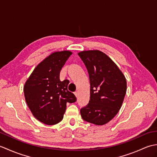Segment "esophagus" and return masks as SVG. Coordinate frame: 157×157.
I'll use <instances>...</instances> for the list:
<instances>
[{
    "label": "esophagus",
    "instance_id": "obj_1",
    "mask_svg": "<svg viewBox=\"0 0 157 157\" xmlns=\"http://www.w3.org/2000/svg\"><path fill=\"white\" fill-rule=\"evenodd\" d=\"M78 94H79V93H78V92H74V94H75V96H76V97H77V98H78Z\"/></svg>",
    "mask_w": 157,
    "mask_h": 157
}]
</instances>
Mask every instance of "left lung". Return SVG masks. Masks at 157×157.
<instances>
[{
	"label": "left lung",
	"instance_id": "1",
	"mask_svg": "<svg viewBox=\"0 0 157 157\" xmlns=\"http://www.w3.org/2000/svg\"><path fill=\"white\" fill-rule=\"evenodd\" d=\"M78 55L88 70L90 83L89 103L80 110L82 119L94 125L109 122L121 109L127 90L125 75L105 53L84 51Z\"/></svg>",
	"mask_w": 157,
	"mask_h": 157
}]
</instances>
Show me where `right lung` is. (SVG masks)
Masks as SVG:
<instances>
[{"mask_svg": "<svg viewBox=\"0 0 157 157\" xmlns=\"http://www.w3.org/2000/svg\"><path fill=\"white\" fill-rule=\"evenodd\" d=\"M72 54L69 51L51 53L36 67L24 85V96L29 109L38 121L55 125L63 118L67 103L76 101L67 90L69 81L60 80V71Z\"/></svg>", "mask_w": 157, "mask_h": 157, "instance_id": "right-lung-1", "label": "right lung"}]
</instances>
